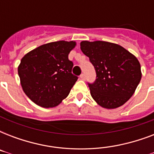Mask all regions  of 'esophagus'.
I'll return each instance as SVG.
<instances>
[{
    "label": "esophagus",
    "mask_w": 154,
    "mask_h": 154,
    "mask_svg": "<svg viewBox=\"0 0 154 154\" xmlns=\"http://www.w3.org/2000/svg\"><path fill=\"white\" fill-rule=\"evenodd\" d=\"M80 79H81V80H83V81H85V74H84V73H82V74L80 75Z\"/></svg>",
    "instance_id": "obj_1"
}]
</instances>
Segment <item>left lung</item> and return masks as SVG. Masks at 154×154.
I'll return each instance as SVG.
<instances>
[{"label": "left lung", "mask_w": 154, "mask_h": 154, "mask_svg": "<svg viewBox=\"0 0 154 154\" xmlns=\"http://www.w3.org/2000/svg\"><path fill=\"white\" fill-rule=\"evenodd\" d=\"M81 49L96 71L95 82L88 83L94 101L105 109L124 105L141 81V65L136 57L119 45L101 41L82 42Z\"/></svg>", "instance_id": "8db88e82"}]
</instances>
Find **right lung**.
I'll return each mask as SVG.
<instances>
[{"label": "right lung", "mask_w": 154, "mask_h": 154, "mask_svg": "<svg viewBox=\"0 0 154 154\" xmlns=\"http://www.w3.org/2000/svg\"><path fill=\"white\" fill-rule=\"evenodd\" d=\"M75 42H50L25 54L18 66L23 91L44 108L58 105L69 95L78 77L72 73L69 53Z\"/></svg>", "instance_id": "1"}]
</instances>
